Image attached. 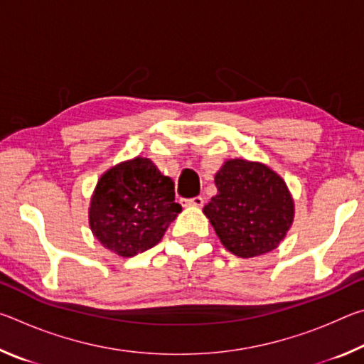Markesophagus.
Instances as JSON below:
<instances>
[{"label": "esophagus", "mask_w": 364, "mask_h": 364, "mask_svg": "<svg viewBox=\"0 0 364 364\" xmlns=\"http://www.w3.org/2000/svg\"><path fill=\"white\" fill-rule=\"evenodd\" d=\"M184 202H186V205L202 207V205H204V197H200V196H196V197H193V199H188V200H184Z\"/></svg>", "instance_id": "1"}]
</instances>
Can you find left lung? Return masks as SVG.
I'll return each instance as SVG.
<instances>
[{
  "instance_id": "1",
  "label": "left lung",
  "mask_w": 364,
  "mask_h": 364,
  "mask_svg": "<svg viewBox=\"0 0 364 364\" xmlns=\"http://www.w3.org/2000/svg\"><path fill=\"white\" fill-rule=\"evenodd\" d=\"M215 184L218 193L204 213L221 244L242 258L278 247L294 221L284 180L264 164L231 159L215 175Z\"/></svg>"
}]
</instances>
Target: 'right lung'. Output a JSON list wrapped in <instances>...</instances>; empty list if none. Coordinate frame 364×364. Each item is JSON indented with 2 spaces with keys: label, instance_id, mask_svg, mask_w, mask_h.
I'll return each instance as SVG.
<instances>
[{
  "label": "right lung",
  "instance_id": "right-lung-1",
  "mask_svg": "<svg viewBox=\"0 0 364 364\" xmlns=\"http://www.w3.org/2000/svg\"><path fill=\"white\" fill-rule=\"evenodd\" d=\"M181 212L175 184L149 159L115 165L96 184L90 204V228L104 247L134 257L159 244Z\"/></svg>",
  "mask_w": 364,
  "mask_h": 364
}]
</instances>
